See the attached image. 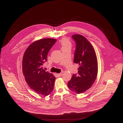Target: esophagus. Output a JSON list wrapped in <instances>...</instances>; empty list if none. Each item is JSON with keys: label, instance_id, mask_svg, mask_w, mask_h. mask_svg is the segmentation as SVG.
Returning <instances> with one entry per match:
<instances>
[{"label": "esophagus", "instance_id": "34e87169", "mask_svg": "<svg viewBox=\"0 0 123 123\" xmlns=\"http://www.w3.org/2000/svg\"><path fill=\"white\" fill-rule=\"evenodd\" d=\"M62 73H60V74H56V75H57V76H58V77H59V76H61V75H62Z\"/></svg>", "mask_w": 123, "mask_h": 123}]
</instances>
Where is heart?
I'll list each match as a JSON object with an SVG mask.
<instances>
[{"label":"heart","instance_id":"heart-1","mask_svg":"<svg viewBox=\"0 0 123 123\" xmlns=\"http://www.w3.org/2000/svg\"><path fill=\"white\" fill-rule=\"evenodd\" d=\"M61 44L62 45V49L71 47V42H70V41L67 38L62 39L61 42Z\"/></svg>","mask_w":123,"mask_h":123}]
</instances>
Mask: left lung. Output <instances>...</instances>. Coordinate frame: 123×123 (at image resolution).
Here are the masks:
<instances>
[{
	"label": "left lung",
	"instance_id": "left-lung-1",
	"mask_svg": "<svg viewBox=\"0 0 123 123\" xmlns=\"http://www.w3.org/2000/svg\"><path fill=\"white\" fill-rule=\"evenodd\" d=\"M75 43L74 62L78 64V74H73L68 82V88L76 93L89 89L94 82L98 73V63L94 49L85 37L80 34L72 37Z\"/></svg>",
	"mask_w": 123,
	"mask_h": 123
}]
</instances>
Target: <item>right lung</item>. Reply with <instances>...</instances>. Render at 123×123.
Here are the masks:
<instances>
[{"label":"right lung","mask_w":123,"mask_h":123,"mask_svg":"<svg viewBox=\"0 0 123 123\" xmlns=\"http://www.w3.org/2000/svg\"><path fill=\"white\" fill-rule=\"evenodd\" d=\"M56 39L44 38L31 44L26 50L22 60L25 80L31 88L38 94L47 96L54 90L55 76L43 69V64Z\"/></svg>","instance_id":"add662e5"}]
</instances>
